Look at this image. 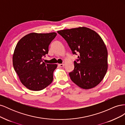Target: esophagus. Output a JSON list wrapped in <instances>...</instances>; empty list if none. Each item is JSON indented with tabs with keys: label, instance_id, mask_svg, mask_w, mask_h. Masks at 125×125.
Returning <instances> with one entry per match:
<instances>
[{
	"label": "esophagus",
	"instance_id": "1",
	"mask_svg": "<svg viewBox=\"0 0 125 125\" xmlns=\"http://www.w3.org/2000/svg\"><path fill=\"white\" fill-rule=\"evenodd\" d=\"M58 65L60 67H63L64 66V64H62H62H58Z\"/></svg>",
	"mask_w": 125,
	"mask_h": 125
}]
</instances>
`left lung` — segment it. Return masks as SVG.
<instances>
[{"label":"left lung","instance_id":"left-lung-1","mask_svg":"<svg viewBox=\"0 0 125 125\" xmlns=\"http://www.w3.org/2000/svg\"><path fill=\"white\" fill-rule=\"evenodd\" d=\"M66 40L73 55L74 68L69 74L75 84L84 89L94 88L107 70V51L101 36L93 30L79 27L57 31Z\"/></svg>","mask_w":125,"mask_h":125}]
</instances>
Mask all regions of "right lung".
Masks as SVG:
<instances>
[{"label": "right lung", "instance_id": "obj_1", "mask_svg": "<svg viewBox=\"0 0 125 125\" xmlns=\"http://www.w3.org/2000/svg\"><path fill=\"white\" fill-rule=\"evenodd\" d=\"M57 33H31L18 42L13 55V66L21 83L32 91H40L53 80L56 64L45 63L43 57Z\"/></svg>", "mask_w": 125, "mask_h": 125}]
</instances>
